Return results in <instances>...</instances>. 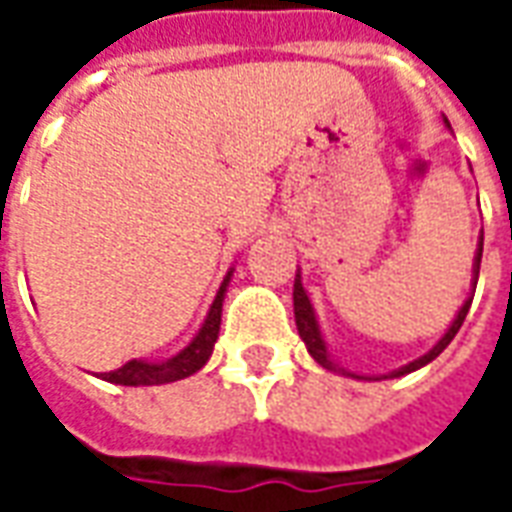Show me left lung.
<instances>
[{
  "instance_id": "8db88e82",
  "label": "left lung",
  "mask_w": 512,
  "mask_h": 512,
  "mask_svg": "<svg viewBox=\"0 0 512 512\" xmlns=\"http://www.w3.org/2000/svg\"><path fill=\"white\" fill-rule=\"evenodd\" d=\"M480 260H483V235H480V241H477V252H474V263H472V288H477V277H480ZM472 296H466V301H463V307L458 310V315L452 318L450 329L441 334V340L433 348H430L428 354H422L419 359H414V362H408V365L397 367V370H392V373H384V376H359V373H351V370H345V367H340L337 362L332 359V354H329V345H326V340H323V332H321V323H318V318H315V310H312V301L310 296H307V290H304V285H301V271L296 274V282H293V315H296V329H299V337L304 340V345H307V351H310V356L318 362L321 367H326V370H332V373H343V376L348 378H356V381H381V378H400L406 376V373H414V370H419V367H425L428 362H433L436 356L447 348V345L452 343V337L458 334V329L463 326V321H466V312H469V307H472Z\"/></svg>"
}]
</instances>
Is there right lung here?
I'll return each instance as SVG.
<instances>
[{
  "label": "right lung",
  "instance_id": "obj_1",
  "mask_svg": "<svg viewBox=\"0 0 512 512\" xmlns=\"http://www.w3.org/2000/svg\"><path fill=\"white\" fill-rule=\"evenodd\" d=\"M230 277H233V268L227 271V277L216 290V299H213L211 310L202 321L200 332L191 337V343L178 351L169 359H161V362H147V359H131L123 367H117L112 373H101L104 381L120 386H158V384H172V381H180V378L194 376L213 354V345L219 340V326H222V304L224 293H227V285H230Z\"/></svg>",
  "mask_w": 512,
  "mask_h": 512
}]
</instances>
